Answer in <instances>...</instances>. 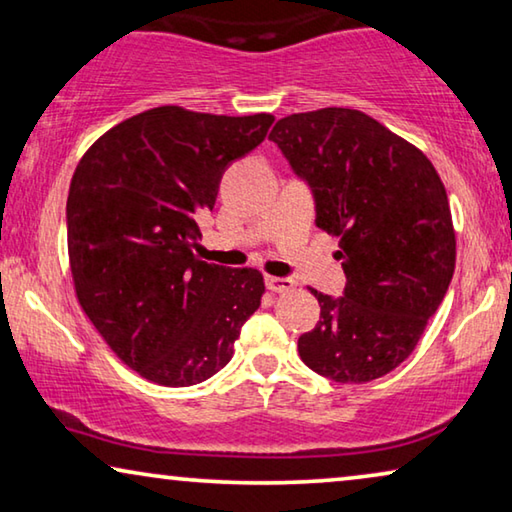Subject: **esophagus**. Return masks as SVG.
I'll return each mask as SVG.
<instances>
[{
	"instance_id": "1",
	"label": "esophagus",
	"mask_w": 512,
	"mask_h": 512,
	"mask_svg": "<svg viewBox=\"0 0 512 512\" xmlns=\"http://www.w3.org/2000/svg\"><path fill=\"white\" fill-rule=\"evenodd\" d=\"M265 286L272 290V293H288V290L295 288V281L290 277H267Z\"/></svg>"
}]
</instances>
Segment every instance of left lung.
Returning <instances> with one entry per match:
<instances>
[{
  "label": "left lung",
  "instance_id": "8db88e82",
  "mask_svg": "<svg viewBox=\"0 0 512 512\" xmlns=\"http://www.w3.org/2000/svg\"><path fill=\"white\" fill-rule=\"evenodd\" d=\"M270 141L306 183L316 226L338 238L343 295L311 290L318 325L297 350L334 382H371L412 355L451 286L448 196L419 148L357 109L327 107L277 121Z\"/></svg>",
  "mask_w": 512,
  "mask_h": 512
}]
</instances>
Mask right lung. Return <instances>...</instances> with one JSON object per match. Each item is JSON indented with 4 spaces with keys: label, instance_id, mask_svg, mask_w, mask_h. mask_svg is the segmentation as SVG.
Returning a JSON list of instances; mask_svg holds the SVG:
<instances>
[{
    "label": "right lung",
    "instance_id": "obj_1",
    "mask_svg": "<svg viewBox=\"0 0 512 512\" xmlns=\"http://www.w3.org/2000/svg\"><path fill=\"white\" fill-rule=\"evenodd\" d=\"M272 121L155 107L114 125L77 164L66 201L77 300L146 380H208L261 306V272L199 261L192 247L224 171L261 144Z\"/></svg>",
    "mask_w": 512,
    "mask_h": 512
}]
</instances>
